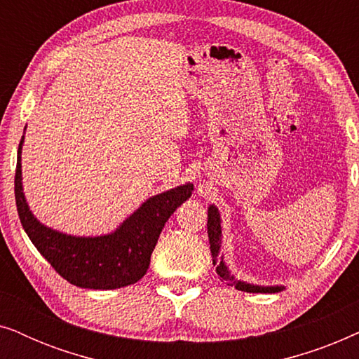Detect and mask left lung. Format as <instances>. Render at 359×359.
Here are the masks:
<instances>
[{
	"label": "left lung",
	"instance_id": "1",
	"mask_svg": "<svg viewBox=\"0 0 359 359\" xmlns=\"http://www.w3.org/2000/svg\"><path fill=\"white\" fill-rule=\"evenodd\" d=\"M222 219H220V212L217 205L210 204L208 208V233H209V243H210V253H212V263L215 264V271L224 281H227L230 286H235V289L243 292H281L284 286H258V284H250L240 279H235V276L230 273L227 264L224 262V257L220 255V245H222Z\"/></svg>",
	"mask_w": 359,
	"mask_h": 359
}]
</instances>
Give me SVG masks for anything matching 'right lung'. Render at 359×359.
Here are the masks:
<instances>
[{"instance_id": "right-lung-1", "label": "right lung", "mask_w": 359, "mask_h": 359, "mask_svg": "<svg viewBox=\"0 0 359 359\" xmlns=\"http://www.w3.org/2000/svg\"><path fill=\"white\" fill-rule=\"evenodd\" d=\"M24 135L19 142L14 194L18 214L43 258L68 283L85 289H119L144 278L158 237L170 215L193 194V183L155 194L134 210L114 232L96 237H76L47 227L29 209L22 191Z\"/></svg>"}]
</instances>
